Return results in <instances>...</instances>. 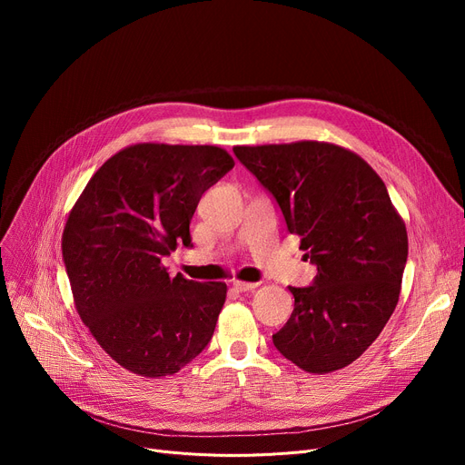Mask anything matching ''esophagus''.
Returning <instances> with one entry per match:
<instances>
[{
	"label": "esophagus",
	"mask_w": 465,
	"mask_h": 465,
	"mask_svg": "<svg viewBox=\"0 0 465 465\" xmlns=\"http://www.w3.org/2000/svg\"><path fill=\"white\" fill-rule=\"evenodd\" d=\"M258 284L256 282H245V281H233V288L237 292H247V290H254Z\"/></svg>",
	"instance_id": "esophagus-1"
}]
</instances>
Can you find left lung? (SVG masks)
<instances>
[{"mask_svg": "<svg viewBox=\"0 0 465 465\" xmlns=\"http://www.w3.org/2000/svg\"><path fill=\"white\" fill-rule=\"evenodd\" d=\"M277 202L316 267L290 286L294 311L275 349L309 373L352 363L392 316L407 262V232L381 177L358 154L319 141L233 146Z\"/></svg>", "mask_w": 465, "mask_h": 465, "instance_id": "left-lung-1", "label": "left lung"}]
</instances>
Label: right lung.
<instances>
[{
	"instance_id": "right-lung-1",
	"label": "right lung",
	"mask_w": 465,
	"mask_h": 465,
	"mask_svg": "<svg viewBox=\"0 0 465 465\" xmlns=\"http://www.w3.org/2000/svg\"><path fill=\"white\" fill-rule=\"evenodd\" d=\"M232 167L218 146L139 143L97 169L69 213L62 256L75 307L132 373L173 375L209 345L226 284L171 279L162 258L192 247L195 207Z\"/></svg>"
}]
</instances>
